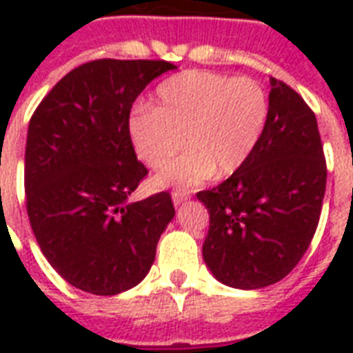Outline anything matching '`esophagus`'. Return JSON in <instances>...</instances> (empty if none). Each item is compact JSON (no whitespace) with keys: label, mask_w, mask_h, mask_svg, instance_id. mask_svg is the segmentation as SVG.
Returning <instances> with one entry per match:
<instances>
[{"label":"esophagus","mask_w":353,"mask_h":353,"mask_svg":"<svg viewBox=\"0 0 353 353\" xmlns=\"http://www.w3.org/2000/svg\"><path fill=\"white\" fill-rule=\"evenodd\" d=\"M187 199H190V192L188 190H174L172 192V201H174V205H181L185 203Z\"/></svg>","instance_id":"34e87169"}]
</instances>
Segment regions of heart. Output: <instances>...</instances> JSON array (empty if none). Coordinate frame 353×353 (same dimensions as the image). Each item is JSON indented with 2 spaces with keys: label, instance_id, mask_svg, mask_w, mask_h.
<instances>
[{
  "label": "heart",
  "instance_id": "1",
  "mask_svg": "<svg viewBox=\"0 0 353 353\" xmlns=\"http://www.w3.org/2000/svg\"><path fill=\"white\" fill-rule=\"evenodd\" d=\"M269 117V97L249 77L231 79L212 71H183L161 82L154 108L130 117L135 152L152 168L188 150L155 176L159 187H196L212 174L229 176L256 148Z\"/></svg>",
  "mask_w": 353,
  "mask_h": 353
}]
</instances>
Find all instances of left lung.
Here are the masks:
<instances>
[{"instance_id":"left-lung-1","label":"left lung","mask_w":353,"mask_h":353,"mask_svg":"<svg viewBox=\"0 0 353 353\" xmlns=\"http://www.w3.org/2000/svg\"><path fill=\"white\" fill-rule=\"evenodd\" d=\"M269 82V117L256 148L229 179L198 192L210 218L205 263L238 290L291 273L317 231L326 190L315 113L282 80Z\"/></svg>"}]
</instances>
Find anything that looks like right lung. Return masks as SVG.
Listing matches in <instances>:
<instances>
[{
  "mask_svg": "<svg viewBox=\"0 0 353 353\" xmlns=\"http://www.w3.org/2000/svg\"><path fill=\"white\" fill-rule=\"evenodd\" d=\"M176 65L102 58L69 71L36 108L25 146V198L43 256L93 295L132 290L152 268L176 210L168 192L135 203L148 176L130 137L141 91Z\"/></svg>",
  "mask_w": 353,
  "mask_h": 353,
  "instance_id": "1",
  "label": "right lung"
}]
</instances>
